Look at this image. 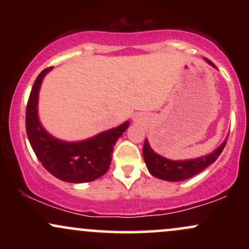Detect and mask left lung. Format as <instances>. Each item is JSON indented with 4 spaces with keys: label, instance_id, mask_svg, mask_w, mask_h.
<instances>
[{
    "label": "left lung",
    "instance_id": "1",
    "mask_svg": "<svg viewBox=\"0 0 249 249\" xmlns=\"http://www.w3.org/2000/svg\"><path fill=\"white\" fill-rule=\"evenodd\" d=\"M205 61L215 68V65L210 59L205 58ZM226 142H227V139H225V142L219 147H216L212 153L200 157V158L187 159V160H170V159L154 152L148 144L147 139H145L142 157H144L148 172L153 177L166 180V181H181V180L192 178L196 174L210 166L211 164H213L221 154Z\"/></svg>",
    "mask_w": 249,
    "mask_h": 249
}]
</instances>
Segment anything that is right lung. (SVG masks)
<instances>
[{
  "instance_id": "add662e5",
  "label": "right lung",
  "mask_w": 249,
  "mask_h": 249,
  "mask_svg": "<svg viewBox=\"0 0 249 249\" xmlns=\"http://www.w3.org/2000/svg\"><path fill=\"white\" fill-rule=\"evenodd\" d=\"M51 69L47 68L37 76L27 104L25 128L30 145L45 170L56 178L73 184L92 181L107 172L113 146L130 122L82 142H69L53 137L42 126L37 115L39 89Z\"/></svg>"
}]
</instances>
